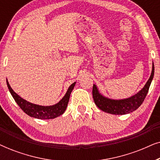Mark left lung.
Segmentation results:
<instances>
[{"label": "left lung", "instance_id": "obj_1", "mask_svg": "<svg viewBox=\"0 0 160 160\" xmlns=\"http://www.w3.org/2000/svg\"><path fill=\"white\" fill-rule=\"evenodd\" d=\"M154 65L153 62L152 73L143 88L135 95L123 100H112L104 97L99 92L96 85L93 84L92 96L94 102L100 110L111 114L123 115L132 112L143 103L154 77Z\"/></svg>", "mask_w": 160, "mask_h": 160}]
</instances>
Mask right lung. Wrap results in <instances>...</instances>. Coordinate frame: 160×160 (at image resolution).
<instances>
[{
    "mask_svg": "<svg viewBox=\"0 0 160 160\" xmlns=\"http://www.w3.org/2000/svg\"><path fill=\"white\" fill-rule=\"evenodd\" d=\"M6 84H7L8 88L9 89L10 93L12 94L14 100L26 114L39 119H54V118L62 115L65 112V111L66 110L68 103L69 101L70 95H71V92L74 88L76 82L73 83L69 87L66 94L59 101V102L55 105H53V106H39V105L31 103V102L24 100L23 98H22L20 96H19L13 90L9 84H8V80H6Z\"/></svg>",
    "mask_w": 160,
    "mask_h": 160,
    "instance_id": "right-lung-1",
    "label": "right lung"
}]
</instances>
